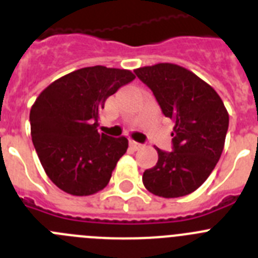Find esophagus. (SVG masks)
<instances>
[{
  "instance_id": "esophagus-1",
  "label": "esophagus",
  "mask_w": 258,
  "mask_h": 258,
  "mask_svg": "<svg viewBox=\"0 0 258 258\" xmlns=\"http://www.w3.org/2000/svg\"><path fill=\"white\" fill-rule=\"evenodd\" d=\"M129 146H131V147L133 150H140L143 145H141V143L136 142V141H129Z\"/></svg>"
}]
</instances>
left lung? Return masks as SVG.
Listing matches in <instances>:
<instances>
[{
    "label": "left lung",
    "instance_id": "1",
    "mask_svg": "<svg viewBox=\"0 0 258 258\" xmlns=\"http://www.w3.org/2000/svg\"><path fill=\"white\" fill-rule=\"evenodd\" d=\"M165 117L173 120L172 152L157 150V163L145 170V187L161 198H179L199 188L222 154L229 113L211 85L191 71L159 63L137 68Z\"/></svg>",
    "mask_w": 258,
    "mask_h": 258
}]
</instances>
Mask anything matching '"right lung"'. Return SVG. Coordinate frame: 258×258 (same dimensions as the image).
Here are the masks:
<instances>
[{
  "instance_id": "1",
  "label": "right lung",
  "mask_w": 258,
  "mask_h": 258,
  "mask_svg": "<svg viewBox=\"0 0 258 258\" xmlns=\"http://www.w3.org/2000/svg\"><path fill=\"white\" fill-rule=\"evenodd\" d=\"M136 79L131 71L94 66L50 84L29 113L32 142L47 177L64 192L86 197L108 184L125 137L98 133L104 102Z\"/></svg>"
}]
</instances>
